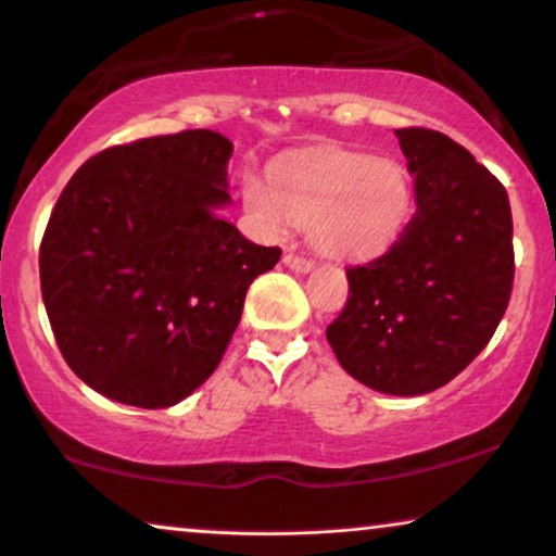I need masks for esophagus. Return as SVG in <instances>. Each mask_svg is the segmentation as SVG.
I'll return each instance as SVG.
<instances>
[{"label": "esophagus", "mask_w": 556, "mask_h": 556, "mask_svg": "<svg viewBox=\"0 0 556 556\" xmlns=\"http://www.w3.org/2000/svg\"><path fill=\"white\" fill-rule=\"evenodd\" d=\"M283 265H288V268L295 270V273L314 270V261H308V257H301V255H295V253H286L283 255Z\"/></svg>", "instance_id": "1"}]
</instances>
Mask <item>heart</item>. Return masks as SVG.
Returning <instances> with one entry per match:
<instances>
[{
    "mask_svg": "<svg viewBox=\"0 0 556 556\" xmlns=\"http://www.w3.org/2000/svg\"><path fill=\"white\" fill-rule=\"evenodd\" d=\"M242 200L265 230H283L286 219L311 227V240L326 255L364 257L382 253L402 232L413 187L407 172L392 159L356 151L288 162L265 181L248 174Z\"/></svg>",
    "mask_w": 556,
    "mask_h": 556,
    "instance_id": "b5f03b06",
    "label": "heart"
}]
</instances>
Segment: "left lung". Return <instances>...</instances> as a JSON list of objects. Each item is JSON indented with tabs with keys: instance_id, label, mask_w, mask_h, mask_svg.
<instances>
[{
	"instance_id": "1",
	"label": "left lung",
	"mask_w": 556,
	"mask_h": 556,
	"mask_svg": "<svg viewBox=\"0 0 556 556\" xmlns=\"http://www.w3.org/2000/svg\"><path fill=\"white\" fill-rule=\"evenodd\" d=\"M394 134L417 212L384 255L346 268V306L326 339L362 384L415 397L458 377L504 318L514 223L504 185L460 143L430 128Z\"/></svg>"
}]
</instances>
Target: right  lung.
<instances>
[{
  "mask_svg": "<svg viewBox=\"0 0 556 556\" xmlns=\"http://www.w3.org/2000/svg\"><path fill=\"white\" fill-rule=\"evenodd\" d=\"M223 134L192 128L90 156L52 210L40 286L60 354L105 397L172 407L217 369L253 280L280 261L219 219Z\"/></svg>",
  "mask_w": 556,
  "mask_h": 556,
  "instance_id": "obj_1",
  "label": "right lung"
}]
</instances>
